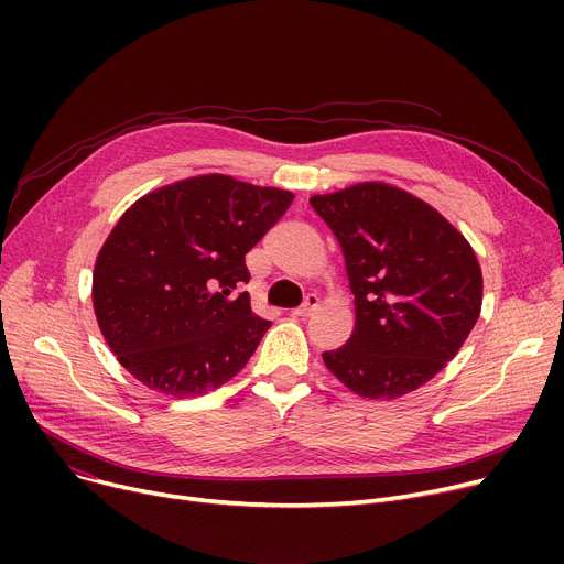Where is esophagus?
<instances>
[{"label":"esophagus","instance_id":"esophagus-1","mask_svg":"<svg viewBox=\"0 0 564 564\" xmlns=\"http://www.w3.org/2000/svg\"><path fill=\"white\" fill-rule=\"evenodd\" d=\"M319 306V300H317V294H306V300H304V304L300 306V308H294L292 311V315L294 317H308L315 308Z\"/></svg>","mask_w":564,"mask_h":564}]
</instances>
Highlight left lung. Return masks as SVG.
I'll return each mask as SVG.
<instances>
[{
	"mask_svg": "<svg viewBox=\"0 0 564 564\" xmlns=\"http://www.w3.org/2000/svg\"><path fill=\"white\" fill-rule=\"evenodd\" d=\"M343 249L357 322L322 359L361 398L416 391L476 327L482 270L466 237L432 205L387 183L311 196Z\"/></svg>",
	"mask_w": 564,
	"mask_h": 564,
	"instance_id": "obj_1",
	"label": "left lung"
}]
</instances>
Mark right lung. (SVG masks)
<instances>
[{"label":"right lung","mask_w":564,"mask_h":564,"mask_svg":"<svg viewBox=\"0 0 564 564\" xmlns=\"http://www.w3.org/2000/svg\"><path fill=\"white\" fill-rule=\"evenodd\" d=\"M294 194L207 173L132 203L94 267L98 327L151 391L194 398L240 372L272 327L251 311L245 256Z\"/></svg>","instance_id":"right-lung-1"}]
</instances>
